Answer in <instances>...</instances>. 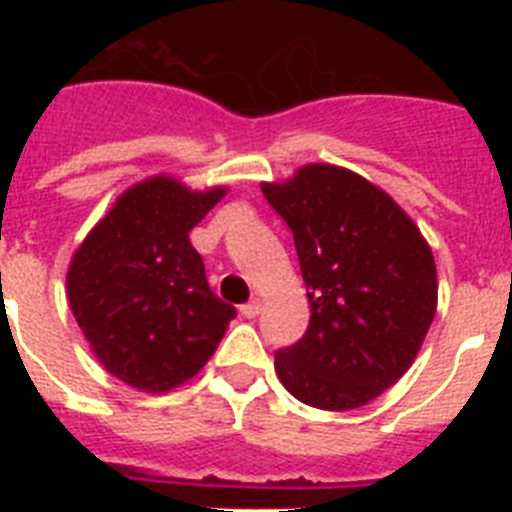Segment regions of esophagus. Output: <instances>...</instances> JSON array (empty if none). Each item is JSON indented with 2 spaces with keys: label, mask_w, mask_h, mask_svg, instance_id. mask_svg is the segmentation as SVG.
Masks as SVG:
<instances>
[{
  "label": "esophagus",
  "mask_w": 512,
  "mask_h": 512,
  "mask_svg": "<svg viewBox=\"0 0 512 512\" xmlns=\"http://www.w3.org/2000/svg\"><path fill=\"white\" fill-rule=\"evenodd\" d=\"M261 312V302L259 300H253V302H246V305H241V315L243 318H256V315H259Z\"/></svg>",
  "instance_id": "obj_1"
}]
</instances>
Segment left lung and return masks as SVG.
I'll use <instances>...</instances> for the list:
<instances>
[{
  "label": "left lung",
  "mask_w": 512,
  "mask_h": 512,
  "mask_svg": "<svg viewBox=\"0 0 512 512\" xmlns=\"http://www.w3.org/2000/svg\"><path fill=\"white\" fill-rule=\"evenodd\" d=\"M261 192L295 235L310 300L305 336L274 369L305 405L361 408L408 372L431 328V246L390 194L341 166H302Z\"/></svg>",
  "instance_id": "1"
}]
</instances>
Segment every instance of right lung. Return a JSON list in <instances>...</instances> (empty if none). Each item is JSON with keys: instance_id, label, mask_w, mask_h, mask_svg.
I'll return each mask as SVG.
<instances>
[{"instance_id": "right-lung-1", "label": "right lung", "mask_w": 512, "mask_h": 512, "mask_svg": "<svg viewBox=\"0 0 512 512\" xmlns=\"http://www.w3.org/2000/svg\"><path fill=\"white\" fill-rule=\"evenodd\" d=\"M223 194L153 176L117 197L71 259L76 323L99 364L135 390L166 392L192 379L235 318L189 243Z\"/></svg>"}]
</instances>
